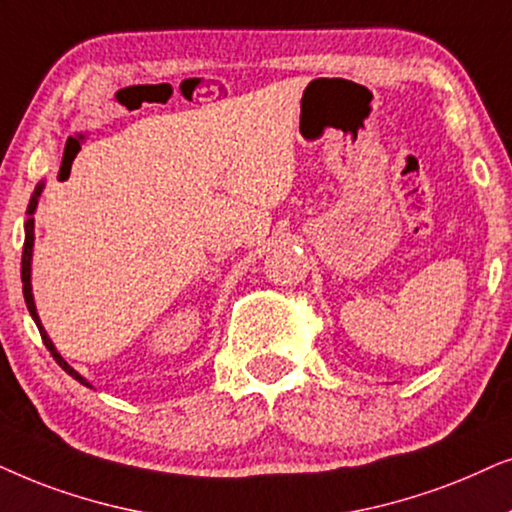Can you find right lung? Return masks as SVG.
I'll list each match as a JSON object with an SVG mask.
<instances>
[{
    "instance_id": "right-lung-1",
    "label": "right lung",
    "mask_w": 512,
    "mask_h": 512,
    "mask_svg": "<svg viewBox=\"0 0 512 512\" xmlns=\"http://www.w3.org/2000/svg\"><path fill=\"white\" fill-rule=\"evenodd\" d=\"M42 189H44V182H39L37 185V189H34V194H32V199H30V206H27V222H25V245H23V262H20V278H23V297H25V304H27V311H30V316H32V320L34 323H37V327H39V332H42V339H44V344H46V349L51 351V356L56 358V363L63 367V370L70 374V377H74L79 381V384H84V386H91L88 384V381L81 377L79 372H74L70 365L65 363V358L60 356V353L56 351V346H53V342L49 339V335H46V330L42 327V320H39V313H37V306H34V297H32V281H30V276H32V245H34V210H37V203H39V196H42Z\"/></svg>"
}]
</instances>
